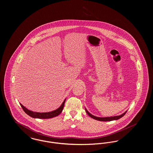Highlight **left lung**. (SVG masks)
Returning <instances> with one entry per match:
<instances>
[{
    "mask_svg": "<svg viewBox=\"0 0 153 153\" xmlns=\"http://www.w3.org/2000/svg\"><path fill=\"white\" fill-rule=\"evenodd\" d=\"M85 111H86L89 117H92V118H93V119H96V120H97L104 121V122H105V121H112V120H117V119L121 118L122 117H123L124 115L126 114V113L127 112V111H126L123 114H122V115H119V116L106 117H96L94 116V115H92L86 109H85Z\"/></svg>",
    "mask_w": 153,
    "mask_h": 153,
    "instance_id": "left-lung-1",
    "label": "left lung"
}]
</instances>
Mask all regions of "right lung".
Segmentation results:
<instances>
[{"label": "right lung", "mask_w": 153, "mask_h": 153, "mask_svg": "<svg viewBox=\"0 0 153 153\" xmlns=\"http://www.w3.org/2000/svg\"><path fill=\"white\" fill-rule=\"evenodd\" d=\"M65 100L63 102L61 105L58 108V109H56L53 111L49 112H33L31 111H30L29 109H27L25 108L22 104H21V106L22 107V109L25 111V112L29 115L30 117H34V118H38V119H49V118H52L53 117H57L58 115H59L61 112L62 111V109L64 108V104Z\"/></svg>", "instance_id": "1"}]
</instances>
